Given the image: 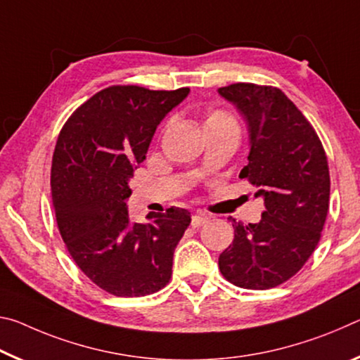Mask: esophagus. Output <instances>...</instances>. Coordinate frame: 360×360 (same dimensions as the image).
Returning <instances> with one entry per match:
<instances>
[{"label": "esophagus", "mask_w": 360, "mask_h": 360, "mask_svg": "<svg viewBox=\"0 0 360 360\" xmlns=\"http://www.w3.org/2000/svg\"><path fill=\"white\" fill-rule=\"evenodd\" d=\"M209 220H210L209 215L202 214V212H198V214H194V215L191 217V226H193V228H199V226L205 225V223H207Z\"/></svg>", "instance_id": "34e87169"}]
</instances>
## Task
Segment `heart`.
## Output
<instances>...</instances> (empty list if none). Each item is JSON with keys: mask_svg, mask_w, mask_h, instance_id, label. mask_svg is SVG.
<instances>
[{"mask_svg": "<svg viewBox=\"0 0 360 360\" xmlns=\"http://www.w3.org/2000/svg\"><path fill=\"white\" fill-rule=\"evenodd\" d=\"M226 127H238L234 117L231 115H228L226 111H221V110L210 111L209 116L205 117V122H204L205 131H207V129H226Z\"/></svg>", "mask_w": 360, "mask_h": 360, "instance_id": "obj_1", "label": "heart"}]
</instances>
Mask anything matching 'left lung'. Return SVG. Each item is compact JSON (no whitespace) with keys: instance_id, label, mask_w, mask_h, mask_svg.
I'll return each mask as SVG.
<instances>
[{"instance_id":"obj_1","label":"left lung","mask_w":360,"mask_h":360,"mask_svg":"<svg viewBox=\"0 0 360 360\" xmlns=\"http://www.w3.org/2000/svg\"><path fill=\"white\" fill-rule=\"evenodd\" d=\"M219 94L249 127V164L239 176L264 201L258 223L231 220L234 239L219 266L231 284L266 290L295 276L319 244L330 198L327 156L314 127L278 87L236 82Z\"/></svg>"}]
</instances>
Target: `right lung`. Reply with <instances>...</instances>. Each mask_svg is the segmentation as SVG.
Segmentation results:
<instances>
[{
    "label": "right lung",
    "instance_id": "add662e5",
    "mask_svg": "<svg viewBox=\"0 0 360 360\" xmlns=\"http://www.w3.org/2000/svg\"><path fill=\"white\" fill-rule=\"evenodd\" d=\"M188 94V87L110 86L82 103L58 134L51 169L58 231L82 273L111 295H150L172 276L190 212L170 207L148 214V223H131L126 201L159 122Z\"/></svg>",
    "mask_w": 360,
    "mask_h": 360
}]
</instances>
